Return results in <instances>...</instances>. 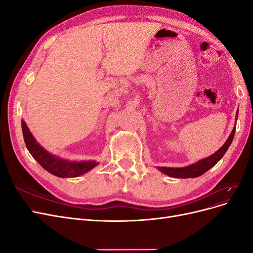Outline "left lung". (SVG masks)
<instances>
[{
  "instance_id": "obj_1",
  "label": "left lung",
  "mask_w": 253,
  "mask_h": 253,
  "mask_svg": "<svg viewBox=\"0 0 253 253\" xmlns=\"http://www.w3.org/2000/svg\"><path fill=\"white\" fill-rule=\"evenodd\" d=\"M237 115H239V112H236V118H237ZM234 133H235V126L232 129L230 136L228 137V139L226 140V142L224 143L223 147L219 148L215 153H214V154H212L209 157L202 159V160H200V162H197L193 165H190V166L185 167V168L160 167V168H158V169L162 171L163 173L171 176V177H175V178H194V177H198V176L203 175L204 173H206L207 171L210 170L212 167L215 166L221 159V157L225 155V153L227 152L228 148L230 147V144L233 140Z\"/></svg>"
}]
</instances>
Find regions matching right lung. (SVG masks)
Returning a JSON list of instances; mask_svg holds the SVG:
<instances>
[{
    "mask_svg": "<svg viewBox=\"0 0 253 253\" xmlns=\"http://www.w3.org/2000/svg\"><path fill=\"white\" fill-rule=\"evenodd\" d=\"M22 131L24 136V141L26 148L32 156L38 163L43 167L47 172L58 176V177L68 178L77 177L84 173L95 168L98 163L91 162H68V160L59 158L50 154L46 150H44L41 145L36 141L34 136L30 133L26 124L22 120Z\"/></svg>",
    "mask_w": 253,
    "mask_h": 253,
    "instance_id": "add662e5",
    "label": "right lung"
}]
</instances>
